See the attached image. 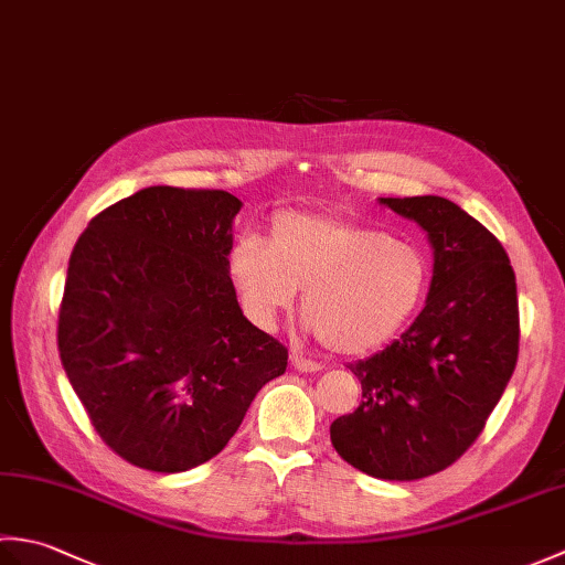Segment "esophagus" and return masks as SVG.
Wrapping results in <instances>:
<instances>
[{
	"mask_svg": "<svg viewBox=\"0 0 565 565\" xmlns=\"http://www.w3.org/2000/svg\"><path fill=\"white\" fill-rule=\"evenodd\" d=\"M291 366L298 371H306V374H316V371L322 369V364L316 362V359H306L301 354H291Z\"/></svg>",
	"mask_w": 565,
	"mask_h": 565,
	"instance_id": "esophagus-1",
	"label": "esophagus"
}]
</instances>
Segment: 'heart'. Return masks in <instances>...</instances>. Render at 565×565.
<instances>
[{
	"mask_svg": "<svg viewBox=\"0 0 565 565\" xmlns=\"http://www.w3.org/2000/svg\"><path fill=\"white\" fill-rule=\"evenodd\" d=\"M227 271L247 316L269 328L296 291L322 344L340 354L379 350L423 306L429 267L423 252L342 215L279 211L264 245L237 239Z\"/></svg>",
	"mask_w": 565,
	"mask_h": 565,
	"instance_id": "obj_1",
	"label": "heart"
}]
</instances>
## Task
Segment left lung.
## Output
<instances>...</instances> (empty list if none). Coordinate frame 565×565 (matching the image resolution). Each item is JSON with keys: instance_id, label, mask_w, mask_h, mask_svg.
Instances as JSON below:
<instances>
[{"instance_id": "1", "label": "left lung", "mask_w": 565, "mask_h": 565, "mask_svg": "<svg viewBox=\"0 0 565 565\" xmlns=\"http://www.w3.org/2000/svg\"><path fill=\"white\" fill-rule=\"evenodd\" d=\"M435 249L423 313L401 340L350 364L362 403L330 425L347 463L383 481H417L461 459L518 364L520 306L500 239L441 196L381 199Z\"/></svg>"}]
</instances>
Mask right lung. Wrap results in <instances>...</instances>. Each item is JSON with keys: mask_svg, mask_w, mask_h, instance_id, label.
Masks as SVG:
<instances>
[{"mask_svg": "<svg viewBox=\"0 0 565 565\" xmlns=\"http://www.w3.org/2000/svg\"><path fill=\"white\" fill-rule=\"evenodd\" d=\"M239 199L148 186L89 221L57 318L65 374L106 447L179 473L237 431L289 350L243 316L227 274Z\"/></svg>", "mask_w": 565, "mask_h": 565, "instance_id": "add662e5", "label": "right lung"}]
</instances>
